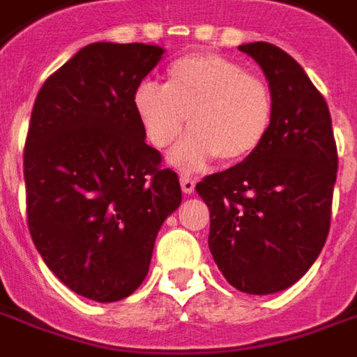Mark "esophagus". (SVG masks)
Wrapping results in <instances>:
<instances>
[{
  "mask_svg": "<svg viewBox=\"0 0 357 357\" xmlns=\"http://www.w3.org/2000/svg\"><path fill=\"white\" fill-rule=\"evenodd\" d=\"M179 183H181V189H183V193H193L195 191V179L189 178V176H181L179 178Z\"/></svg>",
  "mask_w": 357,
  "mask_h": 357,
  "instance_id": "esophagus-1",
  "label": "esophagus"
}]
</instances>
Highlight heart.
<instances>
[{
  "mask_svg": "<svg viewBox=\"0 0 357 357\" xmlns=\"http://www.w3.org/2000/svg\"><path fill=\"white\" fill-rule=\"evenodd\" d=\"M137 118L151 143L166 151L191 131L172 162L199 170L218 156L236 164L261 149L271 131L274 98L265 79L230 57L197 52L172 61L164 86L141 83L135 91Z\"/></svg>",
  "mask_w": 357,
  "mask_h": 357,
  "instance_id": "heart-1",
  "label": "heart"
}]
</instances>
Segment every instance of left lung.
<instances>
[{"instance_id": "8db88e82", "label": "left lung", "mask_w": 357, "mask_h": 357, "mask_svg": "<svg viewBox=\"0 0 357 357\" xmlns=\"http://www.w3.org/2000/svg\"><path fill=\"white\" fill-rule=\"evenodd\" d=\"M239 50L265 71L271 131L257 153L195 189L211 211L214 263L234 288L265 296L298 282L325 245L338 153L328 106L300 63L266 42Z\"/></svg>"}]
</instances>
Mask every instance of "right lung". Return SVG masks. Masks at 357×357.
Masks as SVG:
<instances>
[{"instance_id": "obj_1", "label": "right lung", "mask_w": 357, "mask_h": 357, "mask_svg": "<svg viewBox=\"0 0 357 357\" xmlns=\"http://www.w3.org/2000/svg\"><path fill=\"white\" fill-rule=\"evenodd\" d=\"M151 44L96 42L42 84L24 141L32 241L69 290L131 296L156 234L181 203L178 174L144 143L135 91L160 61Z\"/></svg>"}]
</instances>
